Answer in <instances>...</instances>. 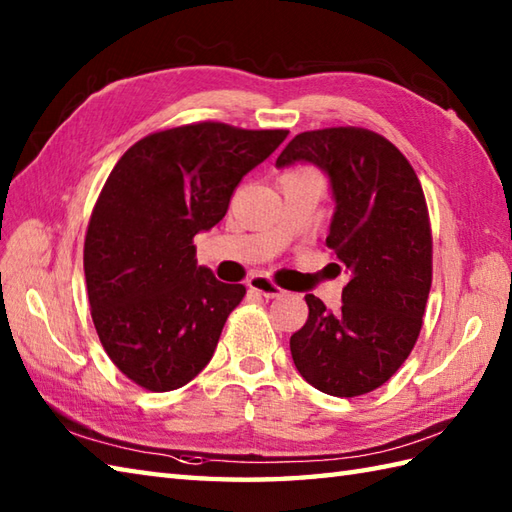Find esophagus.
Returning <instances> with one entry per match:
<instances>
[{
    "mask_svg": "<svg viewBox=\"0 0 512 512\" xmlns=\"http://www.w3.org/2000/svg\"><path fill=\"white\" fill-rule=\"evenodd\" d=\"M248 288L259 292V295H264L266 299H275V297H281L284 295V290H281L275 281H270L268 277L264 275H253L248 279Z\"/></svg>",
    "mask_w": 512,
    "mask_h": 512,
    "instance_id": "34e87169",
    "label": "esophagus"
}]
</instances>
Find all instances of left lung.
<instances>
[{
	"label": "left lung",
	"mask_w": 512,
	"mask_h": 512,
	"mask_svg": "<svg viewBox=\"0 0 512 512\" xmlns=\"http://www.w3.org/2000/svg\"><path fill=\"white\" fill-rule=\"evenodd\" d=\"M295 162L328 173L336 209L325 244L350 281L336 312L306 295L310 312L290 336L292 361L323 394L363 396L387 383L418 341L433 270L427 202L398 147L363 127L295 136L277 167Z\"/></svg>",
	"instance_id": "left-lung-1"
}]
</instances>
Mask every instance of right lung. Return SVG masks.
I'll return each instance as SVG.
<instances>
[{
  "label": "right lung",
  "mask_w": 512,
  "mask_h": 512,
  "mask_svg": "<svg viewBox=\"0 0 512 512\" xmlns=\"http://www.w3.org/2000/svg\"><path fill=\"white\" fill-rule=\"evenodd\" d=\"M286 136L206 121L149 134L116 162L83 268L96 334L136 385L178 389L211 361L246 288L198 266L193 237L222 220L237 184Z\"/></svg>",
  "instance_id": "1"
}]
</instances>
